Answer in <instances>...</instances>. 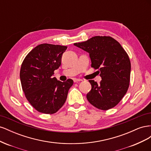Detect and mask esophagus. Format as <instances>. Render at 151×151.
I'll list each match as a JSON object with an SVG mask.
<instances>
[{
    "mask_svg": "<svg viewBox=\"0 0 151 151\" xmlns=\"http://www.w3.org/2000/svg\"><path fill=\"white\" fill-rule=\"evenodd\" d=\"M82 81H83V79H74V83H77V82H80Z\"/></svg>",
    "mask_w": 151,
    "mask_h": 151,
    "instance_id": "1",
    "label": "esophagus"
}]
</instances>
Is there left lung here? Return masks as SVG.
Instances as JSON below:
<instances>
[{
    "instance_id": "obj_1",
    "label": "left lung",
    "mask_w": 151,
    "mask_h": 151,
    "mask_svg": "<svg viewBox=\"0 0 151 151\" xmlns=\"http://www.w3.org/2000/svg\"><path fill=\"white\" fill-rule=\"evenodd\" d=\"M74 45L89 53L91 67L99 69L102 79L99 84L89 81L91 90L86 95L88 101L102 110L115 107L129 87L131 64L128 54L110 36H94Z\"/></svg>"
}]
</instances>
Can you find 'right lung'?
I'll return each instance as SVG.
<instances>
[{
	"label": "right lung",
	"instance_id": "add662e5",
	"mask_svg": "<svg viewBox=\"0 0 151 151\" xmlns=\"http://www.w3.org/2000/svg\"><path fill=\"white\" fill-rule=\"evenodd\" d=\"M67 47L48 43L36 46L22 63L20 79L29 103L39 112L56 113L64 104L73 80L61 82L53 77L61 65L62 54Z\"/></svg>",
	"mask_w": 151,
	"mask_h": 151
}]
</instances>
